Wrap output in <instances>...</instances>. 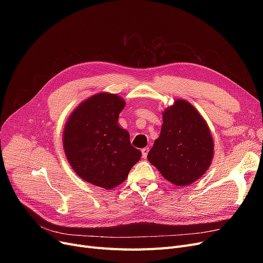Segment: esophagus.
Masks as SVG:
<instances>
[{"label":"esophagus","mask_w":263,"mask_h":263,"mask_svg":"<svg viewBox=\"0 0 263 263\" xmlns=\"http://www.w3.org/2000/svg\"><path fill=\"white\" fill-rule=\"evenodd\" d=\"M148 151H149V148H148V147H146V148H143V149H142V156H143V158H144V159H146V158H147Z\"/></svg>","instance_id":"esophagus-1"}]
</instances>
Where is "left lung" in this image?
Returning a JSON list of instances; mask_svg holds the SVG:
<instances>
[{
    "label": "left lung",
    "mask_w": 263,
    "mask_h": 263,
    "mask_svg": "<svg viewBox=\"0 0 263 263\" xmlns=\"http://www.w3.org/2000/svg\"><path fill=\"white\" fill-rule=\"evenodd\" d=\"M161 133L147 159L167 181L184 186L208 171L214 142L208 123L189 101L175 100L162 112Z\"/></svg>",
    "instance_id": "obj_1"
}]
</instances>
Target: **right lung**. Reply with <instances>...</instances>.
Wrapping results in <instances>:
<instances>
[{
	"mask_svg": "<svg viewBox=\"0 0 263 263\" xmlns=\"http://www.w3.org/2000/svg\"><path fill=\"white\" fill-rule=\"evenodd\" d=\"M124 105L116 93H96L73 109L64 127L63 147L70 166L84 181L105 190L126 180L142 157L118 123Z\"/></svg>",
	"mask_w": 263,
	"mask_h": 263,
	"instance_id": "right-lung-1",
	"label": "right lung"
}]
</instances>
